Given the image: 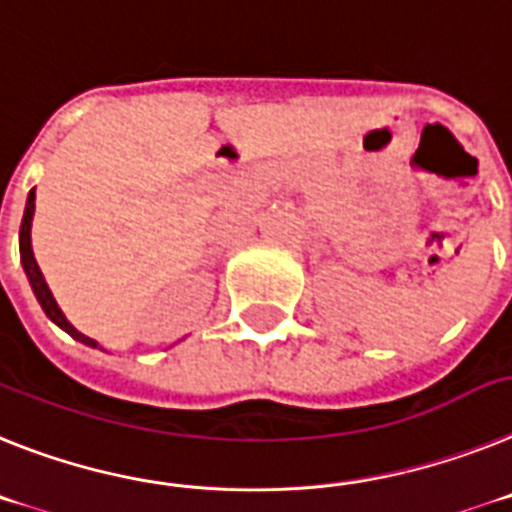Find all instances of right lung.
Wrapping results in <instances>:
<instances>
[{
	"mask_svg": "<svg viewBox=\"0 0 512 512\" xmlns=\"http://www.w3.org/2000/svg\"><path fill=\"white\" fill-rule=\"evenodd\" d=\"M33 216H35V188L28 193V203H25V213H22V224H20V262H22V270H25V275H28V283H30V288H33L35 299H38L41 309L46 311V317L51 319L56 327H61L66 335H71L74 340L84 342L87 348H100V342L92 340V337H87V335H82V332H79L77 327L69 322V319H66V314L61 311V306L56 304V299H53L51 288H48L46 278H43L41 268H38V262H35V255H33V239H30ZM100 350H105V348H100Z\"/></svg>",
	"mask_w": 512,
	"mask_h": 512,
	"instance_id": "right-lung-1",
	"label": "right lung"
}]
</instances>
